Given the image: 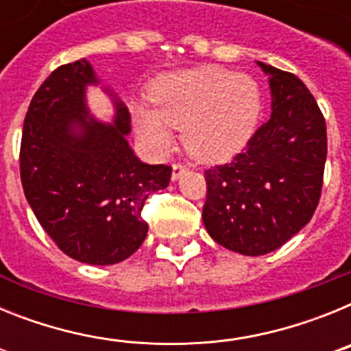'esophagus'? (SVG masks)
Returning <instances> with one entry per match:
<instances>
[{"label":"esophagus","mask_w":351,"mask_h":351,"mask_svg":"<svg viewBox=\"0 0 351 351\" xmlns=\"http://www.w3.org/2000/svg\"><path fill=\"white\" fill-rule=\"evenodd\" d=\"M188 170V167L182 165V163H173L172 165V181H178V179H181L182 173Z\"/></svg>","instance_id":"1"}]
</instances>
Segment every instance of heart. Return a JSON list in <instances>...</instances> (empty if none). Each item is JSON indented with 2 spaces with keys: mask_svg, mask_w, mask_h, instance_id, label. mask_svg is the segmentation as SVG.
<instances>
[{
  "mask_svg": "<svg viewBox=\"0 0 351 351\" xmlns=\"http://www.w3.org/2000/svg\"><path fill=\"white\" fill-rule=\"evenodd\" d=\"M153 110H133L138 138L154 153H167L172 130H182L186 149L200 160H223L243 147L262 112V93L253 77L218 66L161 75L149 86Z\"/></svg>",
  "mask_w": 351,
  "mask_h": 351,
  "instance_id": "b5f03b06",
  "label": "heart"
}]
</instances>
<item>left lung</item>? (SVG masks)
Masks as SVG:
<instances>
[{
    "mask_svg": "<svg viewBox=\"0 0 351 351\" xmlns=\"http://www.w3.org/2000/svg\"><path fill=\"white\" fill-rule=\"evenodd\" d=\"M269 75L272 112L243 153L206 170L202 219L210 237L247 256L283 246L315 214L324 184V114L293 73L258 61Z\"/></svg>",
    "mask_w": 351,
    "mask_h": 351,
    "instance_id": "obj_1",
    "label": "left lung"
}]
</instances>
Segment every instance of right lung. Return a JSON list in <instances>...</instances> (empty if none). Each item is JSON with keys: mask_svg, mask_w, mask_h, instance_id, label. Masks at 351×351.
Here are the masks:
<instances>
[{"mask_svg": "<svg viewBox=\"0 0 351 351\" xmlns=\"http://www.w3.org/2000/svg\"><path fill=\"white\" fill-rule=\"evenodd\" d=\"M100 80L89 61L56 68L27 108L21 142V181L43 230L64 255L112 265L144 243L142 207L170 182L169 165L142 163L128 145L130 112L108 88L114 121L89 116L88 86Z\"/></svg>", "mask_w": 351, "mask_h": 351, "instance_id": "obj_1", "label": "right lung"}]
</instances>
